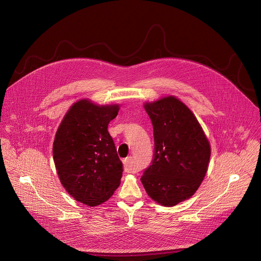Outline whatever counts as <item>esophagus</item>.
<instances>
[{
	"mask_svg": "<svg viewBox=\"0 0 261 261\" xmlns=\"http://www.w3.org/2000/svg\"><path fill=\"white\" fill-rule=\"evenodd\" d=\"M123 163H124V169H125L126 172H133L134 171L133 165H132V157L131 156L125 158L123 160Z\"/></svg>",
	"mask_w": 261,
	"mask_h": 261,
	"instance_id": "esophagus-1",
	"label": "esophagus"
}]
</instances>
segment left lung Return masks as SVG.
Instances as JSON below:
<instances>
[{"mask_svg": "<svg viewBox=\"0 0 261 261\" xmlns=\"http://www.w3.org/2000/svg\"><path fill=\"white\" fill-rule=\"evenodd\" d=\"M144 109L154 129V155L140 180L153 200L173 206L199 188L211 157L210 142L192 111L173 96Z\"/></svg>", "mask_w": 261, "mask_h": 261, "instance_id": "obj_1", "label": "left lung"}]
</instances>
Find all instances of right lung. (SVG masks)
Returning a JSON list of instances; mask_svg holds the SVG:
<instances>
[{
	"label": "right lung",
	"mask_w": 261,
	"mask_h": 261,
	"mask_svg": "<svg viewBox=\"0 0 261 261\" xmlns=\"http://www.w3.org/2000/svg\"><path fill=\"white\" fill-rule=\"evenodd\" d=\"M119 109V105L80 100L70 107L56 133L54 161L63 187L90 206L109 199L121 184L123 164L107 130Z\"/></svg>",
	"instance_id": "right-lung-1"
}]
</instances>
